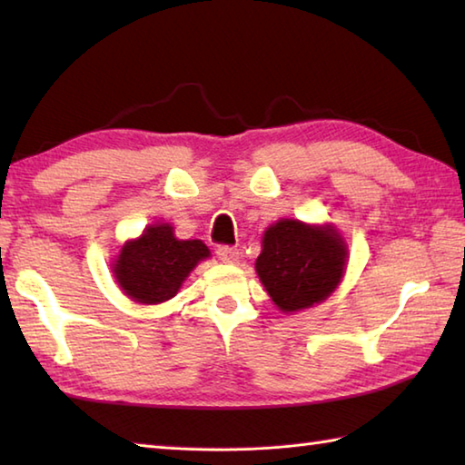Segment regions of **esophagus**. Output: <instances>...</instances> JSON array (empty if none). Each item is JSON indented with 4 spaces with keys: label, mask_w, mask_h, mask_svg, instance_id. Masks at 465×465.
I'll list each match as a JSON object with an SVG mask.
<instances>
[{
    "label": "esophagus",
    "mask_w": 465,
    "mask_h": 465,
    "mask_svg": "<svg viewBox=\"0 0 465 465\" xmlns=\"http://www.w3.org/2000/svg\"><path fill=\"white\" fill-rule=\"evenodd\" d=\"M217 258L222 262H235L240 258V252H238V248H233V246H219L217 248Z\"/></svg>",
    "instance_id": "esophagus-1"
}]
</instances>
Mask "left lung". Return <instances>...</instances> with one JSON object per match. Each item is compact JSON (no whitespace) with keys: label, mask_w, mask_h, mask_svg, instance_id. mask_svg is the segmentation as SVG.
I'll return each mask as SVG.
<instances>
[{"label":"left lung","mask_w":465,"mask_h":465,"mask_svg":"<svg viewBox=\"0 0 465 465\" xmlns=\"http://www.w3.org/2000/svg\"><path fill=\"white\" fill-rule=\"evenodd\" d=\"M346 246L332 227L281 219L264 232L256 272L282 312L320 303L342 279Z\"/></svg>","instance_id":"obj_1"}]
</instances>
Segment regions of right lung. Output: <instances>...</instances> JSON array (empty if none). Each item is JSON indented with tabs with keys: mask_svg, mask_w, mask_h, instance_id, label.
<instances>
[{
	"mask_svg": "<svg viewBox=\"0 0 465 465\" xmlns=\"http://www.w3.org/2000/svg\"><path fill=\"white\" fill-rule=\"evenodd\" d=\"M207 256L201 240H176L168 223L149 225L139 240L124 243L114 274L131 299L162 303L176 295L188 272Z\"/></svg>",
	"mask_w": 465,
	"mask_h": 465,
	"instance_id": "1",
	"label": "right lung"
}]
</instances>
